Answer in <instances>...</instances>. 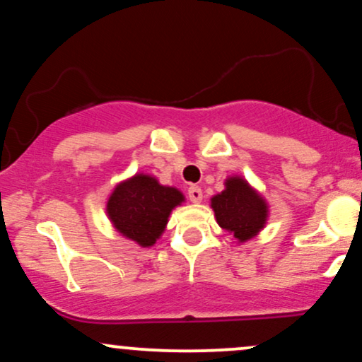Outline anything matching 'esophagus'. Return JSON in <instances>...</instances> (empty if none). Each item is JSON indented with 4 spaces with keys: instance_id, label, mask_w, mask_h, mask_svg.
Wrapping results in <instances>:
<instances>
[{
    "instance_id": "34e87169",
    "label": "esophagus",
    "mask_w": 362,
    "mask_h": 362,
    "mask_svg": "<svg viewBox=\"0 0 362 362\" xmlns=\"http://www.w3.org/2000/svg\"><path fill=\"white\" fill-rule=\"evenodd\" d=\"M187 195H189L190 201L195 202V204H199V202L202 201V190L201 187L197 185H190L189 189H187Z\"/></svg>"
}]
</instances>
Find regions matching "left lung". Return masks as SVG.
<instances>
[{
    "instance_id": "obj_1",
    "label": "left lung",
    "mask_w": 362,
    "mask_h": 362,
    "mask_svg": "<svg viewBox=\"0 0 362 362\" xmlns=\"http://www.w3.org/2000/svg\"><path fill=\"white\" fill-rule=\"evenodd\" d=\"M226 189L211 199L216 221L240 243L255 236L267 221V202L242 177H230Z\"/></svg>"
}]
</instances>
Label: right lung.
Masks as SVG:
<instances>
[{"instance_id":"1","label":"right lung","mask_w":362,"mask_h":362,"mask_svg":"<svg viewBox=\"0 0 362 362\" xmlns=\"http://www.w3.org/2000/svg\"><path fill=\"white\" fill-rule=\"evenodd\" d=\"M182 201L184 195L175 187L160 185L155 177L138 173L115 187L107 201V214L120 235L141 247H151Z\"/></svg>"}]
</instances>
